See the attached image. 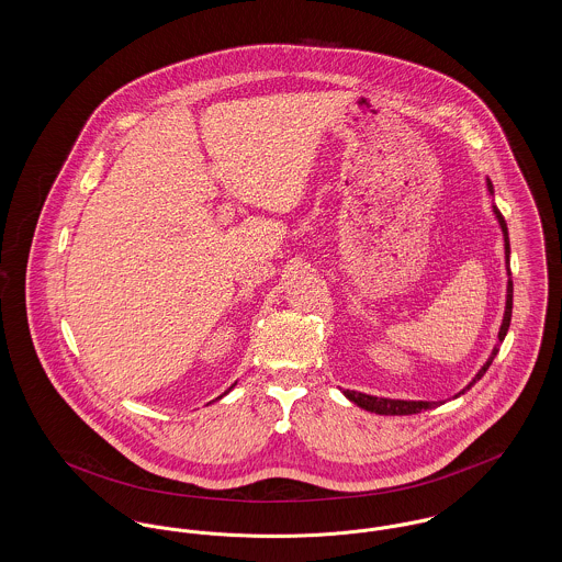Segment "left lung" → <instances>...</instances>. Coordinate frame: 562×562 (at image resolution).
I'll return each instance as SVG.
<instances>
[{
    "label": "left lung",
    "mask_w": 562,
    "mask_h": 562,
    "mask_svg": "<svg viewBox=\"0 0 562 562\" xmlns=\"http://www.w3.org/2000/svg\"><path fill=\"white\" fill-rule=\"evenodd\" d=\"M486 191L488 195L493 198L495 195V189H493V182L491 178H486ZM493 214H495L496 223L501 227L503 233V248H505V271H507V289H505V312H503V321H501V327H498V335H496L495 348L491 352V357L486 359V363L480 367V371L473 375V380L462 389L461 393L452 396V398H459L464 395L477 380H482V375L488 371V367L495 361L496 352H498V346L503 344L507 329H509V323H512V301H514V282H512V271H509V237H507V225H505V218L501 216V212L496 210V205H493ZM344 396L348 401H352L355 405L363 407L367 412H373V414H380V416H407V414H420L425 409H432L437 405H443L446 401H407V398H386V396H373L364 395L359 391H341Z\"/></svg>",
    "instance_id": "1"
}]
</instances>
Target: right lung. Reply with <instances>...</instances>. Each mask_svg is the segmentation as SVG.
I'll return each mask as SVG.
<instances>
[{
    "label": "right lung",
    "instance_id": "1",
    "mask_svg": "<svg viewBox=\"0 0 562 562\" xmlns=\"http://www.w3.org/2000/svg\"><path fill=\"white\" fill-rule=\"evenodd\" d=\"M235 384H237V382H235ZM235 384H233V386H235ZM232 386V389H233ZM232 389H229V391H232ZM229 391H227V393H229ZM227 393H225V395H227ZM218 398H223V395L218 396Z\"/></svg>",
    "mask_w": 562,
    "mask_h": 562
}]
</instances>
